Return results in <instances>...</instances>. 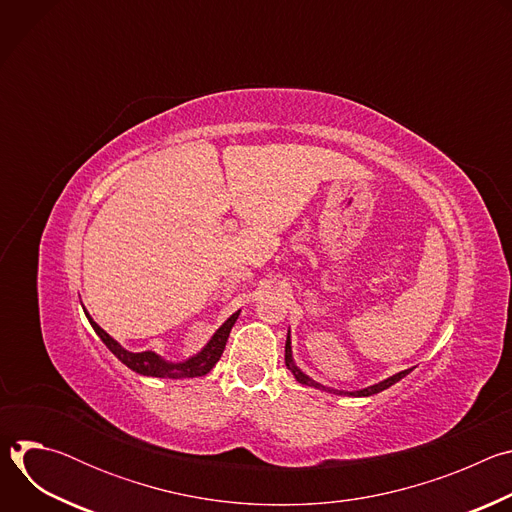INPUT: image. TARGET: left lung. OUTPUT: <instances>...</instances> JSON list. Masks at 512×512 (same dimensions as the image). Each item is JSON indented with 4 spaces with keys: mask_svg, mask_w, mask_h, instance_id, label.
Returning <instances> with one entry per match:
<instances>
[{
    "mask_svg": "<svg viewBox=\"0 0 512 512\" xmlns=\"http://www.w3.org/2000/svg\"><path fill=\"white\" fill-rule=\"evenodd\" d=\"M285 364H287V369L294 373V377H296V381H300L302 385H308V387H316V389H322V391H326V387L324 385H320V383H316V381H312L308 375H304L298 367H296V362H294V358H291V340H289V332H287V340H285ZM411 373V369H407V371H401V373H397V375H393V377H389V379H385V381H381L379 385H373V387H367V389H362V391H354V393H344V391H338V395H354V397H369V395H375V393H381V391H385V389H389L391 385H395L397 381H401L405 375H409ZM330 391V389H328Z\"/></svg>",
    "mask_w": 512,
    "mask_h": 512,
    "instance_id": "obj_1",
    "label": "left lung"
}]
</instances>
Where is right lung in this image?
Here are the masks:
<instances>
[{
  "mask_svg": "<svg viewBox=\"0 0 512 512\" xmlns=\"http://www.w3.org/2000/svg\"><path fill=\"white\" fill-rule=\"evenodd\" d=\"M87 314V312H85ZM93 330L99 334V338L105 342V346L125 364L127 369L145 375V377H160V379H192V377H202L206 373H210V369L221 358L231 328L235 326L239 312H235L221 328L214 332V336L208 340V344L192 358L184 360V362H168L162 356H158L152 350H145V352H129L125 350L117 340H113L97 322H93V318L87 314Z\"/></svg>",
  "mask_w": 512,
  "mask_h": 512,
  "instance_id": "1",
  "label": "right lung"
}]
</instances>
